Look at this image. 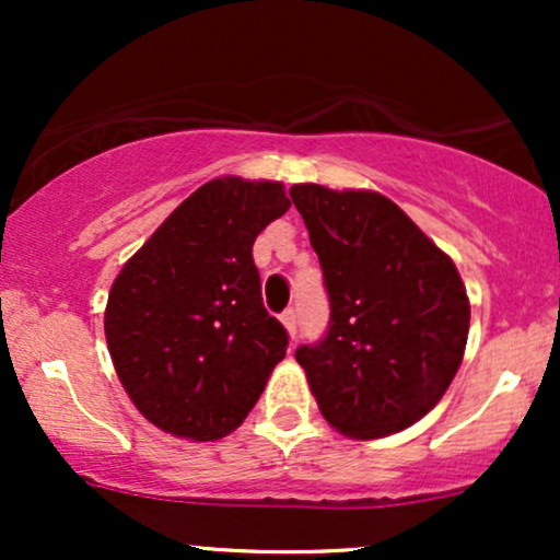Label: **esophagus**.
I'll list each match as a JSON object with an SVG mask.
<instances>
[{"label": "esophagus", "instance_id": "34e87169", "mask_svg": "<svg viewBox=\"0 0 560 560\" xmlns=\"http://www.w3.org/2000/svg\"><path fill=\"white\" fill-rule=\"evenodd\" d=\"M281 324L287 326L289 337H294V334H298V311H294V307H287V311L281 313Z\"/></svg>", "mask_w": 560, "mask_h": 560}]
</instances>
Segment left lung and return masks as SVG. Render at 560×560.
<instances>
[{"instance_id":"obj_1","label":"left lung","mask_w":560,"mask_h":560,"mask_svg":"<svg viewBox=\"0 0 560 560\" xmlns=\"http://www.w3.org/2000/svg\"><path fill=\"white\" fill-rule=\"evenodd\" d=\"M329 292V329L300 345L324 419L361 440L395 434L442 400L464 361L466 287L455 262L378 191L289 189Z\"/></svg>"}]
</instances>
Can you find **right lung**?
Here are the masks:
<instances>
[{
  "instance_id": "right-lung-1",
  "label": "right lung",
  "mask_w": 560,
  "mask_h": 560,
  "mask_svg": "<svg viewBox=\"0 0 560 560\" xmlns=\"http://www.w3.org/2000/svg\"><path fill=\"white\" fill-rule=\"evenodd\" d=\"M284 184L223 176L186 197L113 281L105 337L120 384L163 432H234L287 355L253 244L289 210Z\"/></svg>"
}]
</instances>
